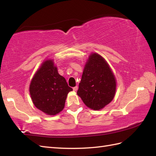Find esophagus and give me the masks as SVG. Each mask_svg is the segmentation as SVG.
Returning a JSON list of instances; mask_svg holds the SVG:
<instances>
[{
  "label": "esophagus",
  "instance_id": "esophagus-1",
  "mask_svg": "<svg viewBox=\"0 0 156 156\" xmlns=\"http://www.w3.org/2000/svg\"><path fill=\"white\" fill-rule=\"evenodd\" d=\"M78 87H77V86H76V87H74L73 88V90H74V91H75V92H76L78 90Z\"/></svg>",
  "mask_w": 156,
  "mask_h": 156
}]
</instances>
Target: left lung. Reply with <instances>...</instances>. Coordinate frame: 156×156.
Wrapping results in <instances>:
<instances>
[{
	"instance_id": "1",
	"label": "left lung",
	"mask_w": 156,
	"mask_h": 156,
	"mask_svg": "<svg viewBox=\"0 0 156 156\" xmlns=\"http://www.w3.org/2000/svg\"><path fill=\"white\" fill-rule=\"evenodd\" d=\"M116 78L108 64L97 53L89 55L79 83L77 94L88 108L101 110L116 92Z\"/></svg>"
}]
</instances>
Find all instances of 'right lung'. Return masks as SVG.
<instances>
[{"label":"right lung","mask_w":156,"mask_h":156,"mask_svg":"<svg viewBox=\"0 0 156 156\" xmlns=\"http://www.w3.org/2000/svg\"><path fill=\"white\" fill-rule=\"evenodd\" d=\"M72 90L66 79L59 74L53 59L42 63L29 86L33 103L48 115H55L64 109L67 95Z\"/></svg>","instance_id":"1"}]
</instances>
